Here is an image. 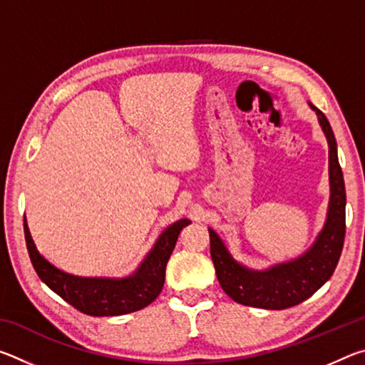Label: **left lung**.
<instances>
[{
  "label": "left lung",
  "instance_id": "8db88e82",
  "mask_svg": "<svg viewBox=\"0 0 365 365\" xmlns=\"http://www.w3.org/2000/svg\"><path fill=\"white\" fill-rule=\"evenodd\" d=\"M309 106L317 114L322 132L329 143L330 201L322 230L311 248L292 261L256 270L240 264L212 228L211 257L224 292L240 304L262 309H287L299 304L317 292L336 269L344 243L346 232V190L343 172L338 163L336 140L322 110L312 103Z\"/></svg>",
  "mask_w": 365,
  "mask_h": 365
}]
</instances>
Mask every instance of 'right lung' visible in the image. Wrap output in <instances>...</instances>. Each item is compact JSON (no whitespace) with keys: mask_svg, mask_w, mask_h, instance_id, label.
Returning a JSON list of instances; mask_svg holds the SVG:
<instances>
[{"mask_svg":"<svg viewBox=\"0 0 365 365\" xmlns=\"http://www.w3.org/2000/svg\"><path fill=\"white\" fill-rule=\"evenodd\" d=\"M188 224V219H180L165 228L138 269L122 279L67 274L54 267L40 255L26 219H24V233H26L30 261L41 282L80 312L95 317H108L140 311L158 298L164 287L165 265L175 248L178 235Z\"/></svg>","mask_w":365,"mask_h":365,"instance_id":"add662e5","label":"right lung"}]
</instances>
